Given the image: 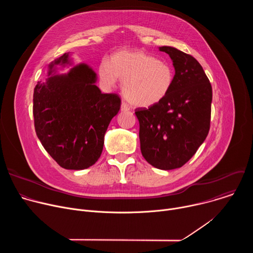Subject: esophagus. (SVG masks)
<instances>
[{
	"mask_svg": "<svg viewBox=\"0 0 253 253\" xmlns=\"http://www.w3.org/2000/svg\"><path fill=\"white\" fill-rule=\"evenodd\" d=\"M129 110H130L129 105L127 103H125V102H122V104H121V111L126 112V111H129Z\"/></svg>",
	"mask_w": 253,
	"mask_h": 253,
	"instance_id": "1",
	"label": "esophagus"
}]
</instances>
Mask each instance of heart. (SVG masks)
Segmentation results:
<instances>
[{
  "mask_svg": "<svg viewBox=\"0 0 253 253\" xmlns=\"http://www.w3.org/2000/svg\"><path fill=\"white\" fill-rule=\"evenodd\" d=\"M101 82L113 87L122 80L125 98L134 106L151 107L162 102L174 82L173 68L141 50H120L103 60L98 68Z\"/></svg>",
  "mask_w": 253,
  "mask_h": 253,
  "instance_id": "obj_1",
  "label": "heart"
}]
</instances>
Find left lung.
Returning a JSON list of instances; mask_svg holds the SVG:
<instances>
[{"label": "left lung", "mask_w": 253, "mask_h": 253, "mask_svg": "<svg viewBox=\"0 0 253 253\" xmlns=\"http://www.w3.org/2000/svg\"><path fill=\"white\" fill-rule=\"evenodd\" d=\"M175 69L170 93L157 105L138 108L141 153L152 166L172 170L196 153L210 128L212 87L198 61L176 48L163 46Z\"/></svg>", "instance_id": "1"}]
</instances>
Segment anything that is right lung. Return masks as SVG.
Here are the masks:
<instances>
[{"mask_svg":"<svg viewBox=\"0 0 253 253\" xmlns=\"http://www.w3.org/2000/svg\"><path fill=\"white\" fill-rule=\"evenodd\" d=\"M72 62L66 53L49 65L48 79L34 89L35 130L45 150L63 168L86 169L101 156L104 136L120 110L117 94H103L86 64L56 74V65Z\"/></svg>","mask_w":253,"mask_h":253,"instance_id":"right-lung-1","label":"right lung"}]
</instances>
